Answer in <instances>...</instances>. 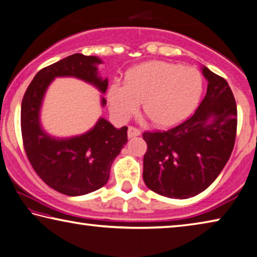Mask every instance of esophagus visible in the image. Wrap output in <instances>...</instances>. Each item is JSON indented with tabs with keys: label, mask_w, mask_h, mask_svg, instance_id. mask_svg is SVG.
<instances>
[{
	"label": "esophagus",
	"mask_w": 257,
	"mask_h": 257,
	"mask_svg": "<svg viewBox=\"0 0 257 257\" xmlns=\"http://www.w3.org/2000/svg\"><path fill=\"white\" fill-rule=\"evenodd\" d=\"M141 135V130H138L135 127H129L128 128V137L132 138V137H136V136H140Z\"/></svg>",
	"instance_id": "34e87169"
}]
</instances>
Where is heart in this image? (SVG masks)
Masks as SVG:
<instances>
[{
	"label": "heart",
	"mask_w": 257,
	"mask_h": 257,
	"mask_svg": "<svg viewBox=\"0 0 257 257\" xmlns=\"http://www.w3.org/2000/svg\"><path fill=\"white\" fill-rule=\"evenodd\" d=\"M203 76L197 68L160 62H146L125 73L123 84L107 90L111 112L127 121L142 103L143 112L157 127H173L186 120L200 103Z\"/></svg>",
	"instance_id": "heart-1"
}]
</instances>
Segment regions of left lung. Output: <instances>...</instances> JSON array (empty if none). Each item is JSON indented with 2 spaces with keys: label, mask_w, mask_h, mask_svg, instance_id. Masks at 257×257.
<instances>
[{
  "label": "left lung",
  "mask_w": 257,
  "mask_h": 257,
  "mask_svg": "<svg viewBox=\"0 0 257 257\" xmlns=\"http://www.w3.org/2000/svg\"><path fill=\"white\" fill-rule=\"evenodd\" d=\"M208 85L189 119L165 132H146L143 180L153 192L187 199L216 180L232 153L237 133V105L223 77L201 67Z\"/></svg>",
  "instance_id": "left-lung-1"
}]
</instances>
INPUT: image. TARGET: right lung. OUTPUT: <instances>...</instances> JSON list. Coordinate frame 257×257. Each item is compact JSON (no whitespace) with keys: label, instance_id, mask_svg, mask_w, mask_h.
Wrapping results in <instances>:
<instances>
[{"label":"right lung","instance_id":"obj_1","mask_svg":"<svg viewBox=\"0 0 257 257\" xmlns=\"http://www.w3.org/2000/svg\"><path fill=\"white\" fill-rule=\"evenodd\" d=\"M101 59L74 54L42 68L28 85L22 101V135L28 160L44 183L58 192L77 197L106 184L109 169L127 144V127L117 129L99 117L87 133L72 137L49 135L41 124L44 95L56 77H76L106 92L108 80L98 73ZM101 106L106 99L100 96Z\"/></svg>","mask_w":257,"mask_h":257}]
</instances>
